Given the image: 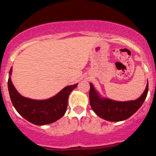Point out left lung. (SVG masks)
<instances>
[{"label":"left lung","instance_id":"obj_1","mask_svg":"<svg viewBox=\"0 0 156 156\" xmlns=\"http://www.w3.org/2000/svg\"><path fill=\"white\" fill-rule=\"evenodd\" d=\"M149 85H146L143 95L134 101H117L101 98L90 83L89 102L92 110L100 118L108 121H121L127 119L138 111L144 102L148 93Z\"/></svg>","mask_w":156,"mask_h":156}]
</instances>
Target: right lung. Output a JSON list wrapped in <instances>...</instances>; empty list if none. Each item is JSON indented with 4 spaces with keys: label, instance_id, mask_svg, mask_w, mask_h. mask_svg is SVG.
I'll list each match as a JSON object with an SVG mask.
<instances>
[{
    "label": "right lung",
    "instance_id": "1",
    "mask_svg": "<svg viewBox=\"0 0 156 156\" xmlns=\"http://www.w3.org/2000/svg\"><path fill=\"white\" fill-rule=\"evenodd\" d=\"M11 73L12 68L9 74L11 75ZM77 85L66 86L48 99L35 100L21 95L15 89L10 76L8 79V90L13 107L21 116L35 125L51 124L62 118L67 111L69 95Z\"/></svg>",
    "mask_w": 156,
    "mask_h": 156
}]
</instances>
